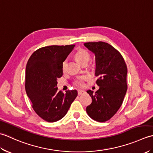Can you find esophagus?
<instances>
[{
    "mask_svg": "<svg viewBox=\"0 0 153 153\" xmlns=\"http://www.w3.org/2000/svg\"><path fill=\"white\" fill-rule=\"evenodd\" d=\"M77 93H78L79 95H83V94L85 93V91H83V90L78 89V90H77Z\"/></svg>",
    "mask_w": 153,
    "mask_h": 153,
    "instance_id": "esophagus-1",
    "label": "esophagus"
}]
</instances>
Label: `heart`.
<instances>
[{
  "label": "heart",
  "mask_w": 153,
  "mask_h": 153,
  "mask_svg": "<svg viewBox=\"0 0 153 153\" xmlns=\"http://www.w3.org/2000/svg\"><path fill=\"white\" fill-rule=\"evenodd\" d=\"M75 58H76V60L80 64H82L83 63L88 62L89 59H90V54H89L88 52L84 49H79L76 52V54H75ZM67 64V60H64L62 62V70L64 71L66 69ZM86 79L85 77H79L78 79L75 81L74 84L77 86L79 87H83L84 85V80Z\"/></svg>",
  "instance_id": "heart-1"
}]
</instances>
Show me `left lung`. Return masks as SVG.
<instances>
[{
    "mask_svg": "<svg viewBox=\"0 0 153 153\" xmlns=\"http://www.w3.org/2000/svg\"><path fill=\"white\" fill-rule=\"evenodd\" d=\"M95 55V76L99 90L87 93L92 98L86 112L90 118L99 122L110 119L120 108L128 89V69L119 52L105 42H89L84 44Z\"/></svg>",
    "mask_w": 153,
    "mask_h": 153,
    "instance_id": "left-lung-1",
    "label": "left lung"
}]
</instances>
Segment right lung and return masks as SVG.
I'll return each mask as SVG.
<instances>
[{"instance_id":"right-lung-1","label":"right lung","mask_w":153,"mask_h":153,"mask_svg":"<svg viewBox=\"0 0 153 153\" xmlns=\"http://www.w3.org/2000/svg\"><path fill=\"white\" fill-rule=\"evenodd\" d=\"M75 45H52L31 54L25 69V91L35 112L48 122L66 114L77 96L76 90L58 91L57 79L63 75L62 65Z\"/></svg>"}]
</instances>
